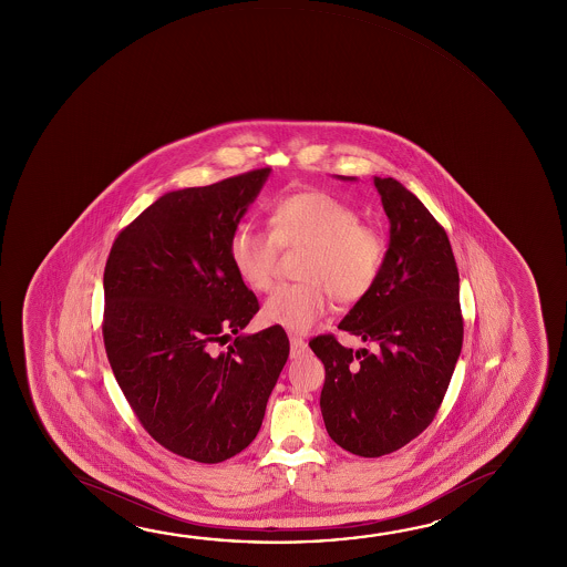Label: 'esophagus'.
I'll return each instance as SVG.
<instances>
[{"instance_id": "34e87169", "label": "esophagus", "mask_w": 567, "mask_h": 567, "mask_svg": "<svg viewBox=\"0 0 567 567\" xmlns=\"http://www.w3.org/2000/svg\"><path fill=\"white\" fill-rule=\"evenodd\" d=\"M307 350L308 343L302 338L290 336V358H300Z\"/></svg>"}]
</instances>
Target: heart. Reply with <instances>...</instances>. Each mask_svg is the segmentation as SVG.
<instances>
[{
	"instance_id": "1",
	"label": "heart",
	"mask_w": 567,
	"mask_h": 567,
	"mask_svg": "<svg viewBox=\"0 0 567 567\" xmlns=\"http://www.w3.org/2000/svg\"><path fill=\"white\" fill-rule=\"evenodd\" d=\"M269 235L235 229L227 255L237 277L265 292L275 280L279 249L307 247L298 277L280 285L260 308V318L288 332H308L328 312L330 298L353 305L368 297L380 279L385 239L362 224L352 205L324 192H295L270 205Z\"/></svg>"
}]
</instances>
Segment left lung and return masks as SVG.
<instances>
[{"mask_svg": "<svg viewBox=\"0 0 567 567\" xmlns=\"http://www.w3.org/2000/svg\"><path fill=\"white\" fill-rule=\"evenodd\" d=\"M350 179V177H342ZM390 219L380 279L340 322L373 352L316 336L326 370L320 409L336 445L390 455L435 419L463 348L458 269L445 229L393 177H373Z\"/></svg>", "mask_w": 567, "mask_h": 567, "instance_id": "left-lung-1", "label": "left lung"}]
</instances>
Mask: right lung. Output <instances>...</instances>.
<instances>
[{"mask_svg":"<svg viewBox=\"0 0 567 567\" xmlns=\"http://www.w3.org/2000/svg\"><path fill=\"white\" fill-rule=\"evenodd\" d=\"M269 174L260 167L162 195L118 233L104 267L114 378L150 436L197 463L251 445L290 350L280 326L239 334L259 300L227 255Z\"/></svg>","mask_w":567,"mask_h":567,"instance_id":"1","label":"right lung"}]
</instances>
